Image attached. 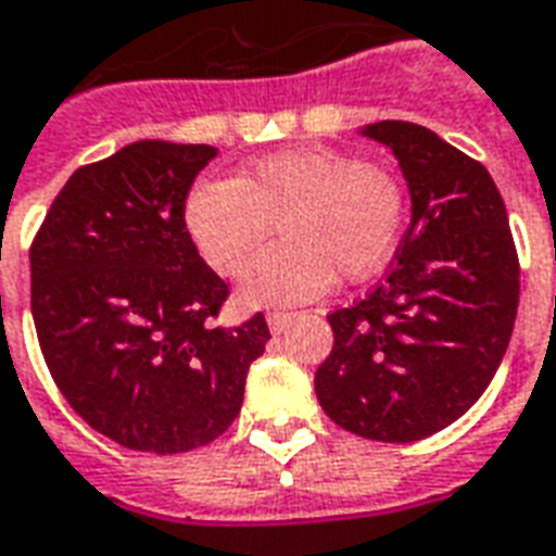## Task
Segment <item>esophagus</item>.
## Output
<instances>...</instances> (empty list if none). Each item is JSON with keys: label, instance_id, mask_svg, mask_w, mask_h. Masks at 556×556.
<instances>
[{"label": "esophagus", "instance_id": "esophagus-1", "mask_svg": "<svg viewBox=\"0 0 556 556\" xmlns=\"http://www.w3.org/2000/svg\"><path fill=\"white\" fill-rule=\"evenodd\" d=\"M290 319H293V313L273 311L269 316H266V325H269V331H273V333H281L283 328L290 325Z\"/></svg>", "mask_w": 556, "mask_h": 556}]
</instances>
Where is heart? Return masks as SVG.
I'll return each mask as SVG.
<instances>
[{"instance_id": "obj_1", "label": "heart", "mask_w": 556, "mask_h": 556, "mask_svg": "<svg viewBox=\"0 0 556 556\" xmlns=\"http://www.w3.org/2000/svg\"><path fill=\"white\" fill-rule=\"evenodd\" d=\"M404 216L402 181L340 149L275 152L233 181H199L184 202L187 233L219 275L240 273L278 225L283 243L254 257L240 281L252 307L316 299L337 275L369 278L399 245Z\"/></svg>"}]
</instances>
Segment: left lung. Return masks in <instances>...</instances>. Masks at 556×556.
I'll use <instances>...</instances> for the list:
<instances>
[{"label": "left lung", "mask_w": 556, "mask_h": 556, "mask_svg": "<svg viewBox=\"0 0 556 556\" xmlns=\"http://www.w3.org/2000/svg\"><path fill=\"white\" fill-rule=\"evenodd\" d=\"M361 135L402 166L410 228L372 293L328 316L316 399L357 437L416 442L490 387L516 323L519 254L483 164L416 123L383 119Z\"/></svg>", "instance_id": "8db88e82"}]
</instances>
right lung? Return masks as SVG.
Masks as SVG:
<instances>
[{"instance_id": "add662e5", "label": "right lung", "mask_w": 556, "mask_h": 556, "mask_svg": "<svg viewBox=\"0 0 556 556\" xmlns=\"http://www.w3.org/2000/svg\"><path fill=\"white\" fill-rule=\"evenodd\" d=\"M214 146L137 140L70 175L31 243L46 366L81 419L125 448L181 454L237 419L269 340L263 313L214 328L228 283L184 225Z\"/></svg>"}]
</instances>
